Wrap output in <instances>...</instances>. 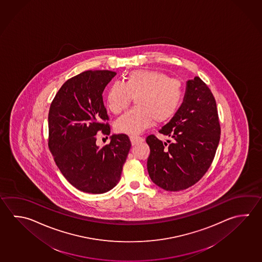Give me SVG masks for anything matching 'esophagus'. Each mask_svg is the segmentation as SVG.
Returning <instances> with one entry per match:
<instances>
[{
	"mask_svg": "<svg viewBox=\"0 0 262 262\" xmlns=\"http://www.w3.org/2000/svg\"><path fill=\"white\" fill-rule=\"evenodd\" d=\"M130 141L132 143V145H138L139 143H142L144 141V138L140 137H130Z\"/></svg>",
	"mask_w": 262,
	"mask_h": 262,
	"instance_id": "esophagus-1",
	"label": "esophagus"
}]
</instances>
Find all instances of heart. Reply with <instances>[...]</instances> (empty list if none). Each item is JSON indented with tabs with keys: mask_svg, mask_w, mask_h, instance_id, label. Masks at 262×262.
<instances>
[{
	"mask_svg": "<svg viewBox=\"0 0 262 262\" xmlns=\"http://www.w3.org/2000/svg\"><path fill=\"white\" fill-rule=\"evenodd\" d=\"M136 98L137 107L125 113L115 123L117 132L138 135L155 120L164 123L171 120L184 99V86L179 80L165 73L151 69H138L128 73L124 83L115 82L106 93L110 111L119 114Z\"/></svg>",
	"mask_w": 262,
	"mask_h": 262,
	"instance_id": "1",
	"label": "heart"
}]
</instances>
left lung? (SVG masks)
Masks as SVG:
<instances>
[{
	"mask_svg": "<svg viewBox=\"0 0 262 262\" xmlns=\"http://www.w3.org/2000/svg\"><path fill=\"white\" fill-rule=\"evenodd\" d=\"M160 133L172 138L162 143L148 136V171L153 183L167 191L186 189L200 181L214 159L221 126L213 94L199 76L186 82L178 112Z\"/></svg>",
	"mask_w": 262,
	"mask_h": 262,
	"instance_id": "1",
	"label": "left lung"
}]
</instances>
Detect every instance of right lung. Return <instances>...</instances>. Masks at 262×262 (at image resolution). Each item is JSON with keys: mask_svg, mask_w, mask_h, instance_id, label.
I'll list each match as a JSON object with an SVG mask.
<instances>
[{"mask_svg": "<svg viewBox=\"0 0 262 262\" xmlns=\"http://www.w3.org/2000/svg\"><path fill=\"white\" fill-rule=\"evenodd\" d=\"M116 75L109 70L81 73L61 86L49 111V148L62 176L78 190L102 194L118 184L131 148L124 134L111 136L102 148L96 135L111 128L102 93Z\"/></svg>", "mask_w": 262, "mask_h": 262, "instance_id": "add662e5", "label": "right lung"}]
</instances>
